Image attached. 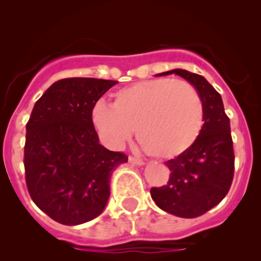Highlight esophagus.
<instances>
[{
    "label": "esophagus",
    "mask_w": 261,
    "mask_h": 261,
    "mask_svg": "<svg viewBox=\"0 0 261 261\" xmlns=\"http://www.w3.org/2000/svg\"><path fill=\"white\" fill-rule=\"evenodd\" d=\"M128 162H130L131 164H134V165H144V164H145V163H144L143 160L138 159V158H135V156H130V158H128Z\"/></svg>",
    "instance_id": "1"
}]
</instances>
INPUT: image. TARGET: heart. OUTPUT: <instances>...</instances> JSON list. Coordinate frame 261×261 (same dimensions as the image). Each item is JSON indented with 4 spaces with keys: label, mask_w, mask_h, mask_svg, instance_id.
Listing matches in <instances>:
<instances>
[{
    "label": "heart",
    "mask_w": 261,
    "mask_h": 261,
    "mask_svg": "<svg viewBox=\"0 0 261 261\" xmlns=\"http://www.w3.org/2000/svg\"><path fill=\"white\" fill-rule=\"evenodd\" d=\"M92 122L111 146H123L136 128V136L149 154L172 159L199 138L204 109L201 96L188 82L160 78L118 89L112 106L96 103Z\"/></svg>",
    "instance_id": "b5f03b06"
}]
</instances>
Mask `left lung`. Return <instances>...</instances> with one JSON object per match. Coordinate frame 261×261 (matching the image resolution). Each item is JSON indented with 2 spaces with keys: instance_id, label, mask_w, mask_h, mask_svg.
Masks as SVG:
<instances>
[{
  "instance_id": "1",
  "label": "left lung",
  "mask_w": 261,
  "mask_h": 261,
  "mask_svg": "<svg viewBox=\"0 0 261 261\" xmlns=\"http://www.w3.org/2000/svg\"><path fill=\"white\" fill-rule=\"evenodd\" d=\"M177 74L188 81L201 96L204 122L199 138L186 152L165 162L170 169L167 186L151 188L152 201L163 211L194 218L217 206L233 178V147L230 120L221 94L202 75L186 69H172L155 77Z\"/></svg>"
}]
</instances>
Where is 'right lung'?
<instances>
[{
    "mask_svg": "<svg viewBox=\"0 0 261 261\" xmlns=\"http://www.w3.org/2000/svg\"><path fill=\"white\" fill-rule=\"evenodd\" d=\"M117 83L60 80L36 101L26 125L25 175L36 206L57 222L81 225L103 212L122 152L99 144L92 122L96 102Z\"/></svg>",
    "mask_w": 261,
    "mask_h": 261,
    "instance_id": "obj_1",
    "label": "right lung"
}]
</instances>
